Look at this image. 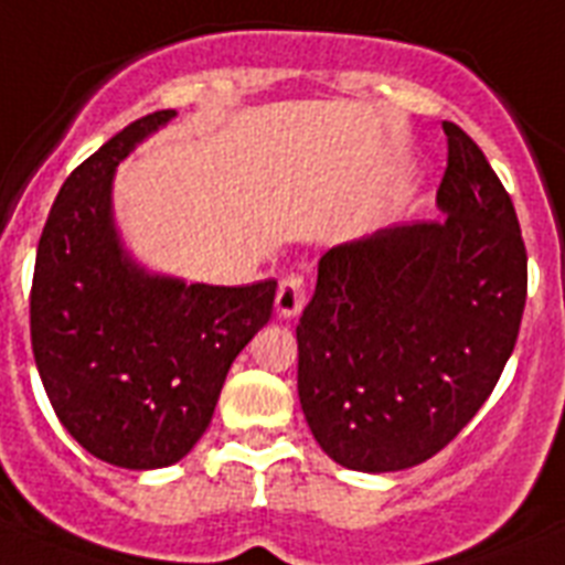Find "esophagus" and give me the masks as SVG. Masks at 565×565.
I'll return each instance as SVG.
<instances>
[{"mask_svg": "<svg viewBox=\"0 0 565 565\" xmlns=\"http://www.w3.org/2000/svg\"><path fill=\"white\" fill-rule=\"evenodd\" d=\"M303 298H307V281L298 273H287L278 284L276 292V310L281 318H292L301 312Z\"/></svg>", "mask_w": 565, "mask_h": 565, "instance_id": "esophagus-1", "label": "esophagus"}]
</instances>
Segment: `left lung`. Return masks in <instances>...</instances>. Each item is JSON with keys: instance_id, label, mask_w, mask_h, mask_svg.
I'll use <instances>...</instances> for the list:
<instances>
[{"instance_id": "obj_1", "label": "left lung", "mask_w": 565, "mask_h": 565, "mask_svg": "<svg viewBox=\"0 0 565 565\" xmlns=\"http://www.w3.org/2000/svg\"><path fill=\"white\" fill-rule=\"evenodd\" d=\"M440 222L330 249L298 321V398L321 449L358 472L438 455L507 366L526 307V244L507 188L444 121Z\"/></svg>"}]
</instances>
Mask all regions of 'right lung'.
<instances>
[{
	"label": "right lung",
	"instance_id": "add662e5",
	"mask_svg": "<svg viewBox=\"0 0 565 565\" xmlns=\"http://www.w3.org/2000/svg\"><path fill=\"white\" fill-rule=\"evenodd\" d=\"M173 116L130 121L67 175L33 267L31 343L47 398L87 452L125 469H159L193 449L278 287L147 276L119 247L113 170Z\"/></svg>",
	"mask_w": 565,
	"mask_h": 565
}]
</instances>
